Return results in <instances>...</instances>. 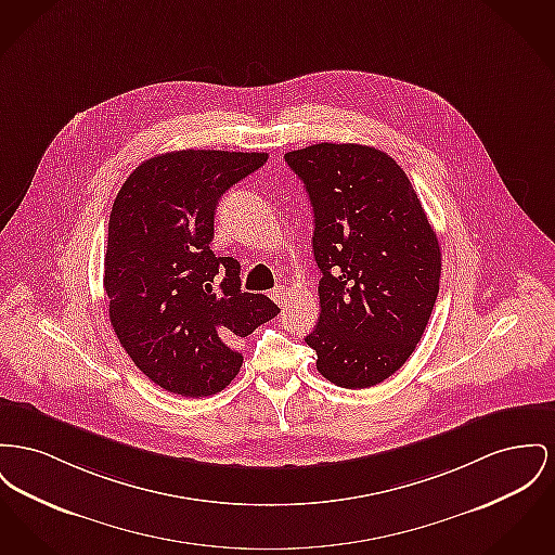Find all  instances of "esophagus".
I'll use <instances>...</instances> for the list:
<instances>
[{
    "label": "esophagus",
    "instance_id": "1",
    "mask_svg": "<svg viewBox=\"0 0 555 555\" xmlns=\"http://www.w3.org/2000/svg\"><path fill=\"white\" fill-rule=\"evenodd\" d=\"M272 299L279 304V306H285L287 301V294H285V285H279L274 292H272Z\"/></svg>",
    "mask_w": 555,
    "mask_h": 555
}]
</instances>
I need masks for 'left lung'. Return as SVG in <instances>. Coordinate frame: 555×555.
I'll list each match as a JSON object with an SVG mask.
<instances>
[{
	"mask_svg": "<svg viewBox=\"0 0 555 555\" xmlns=\"http://www.w3.org/2000/svg\"><path fill=\"white\" fill-rule=\"evenodd\" d=\"M314 211L321 317L306 344L331 384L393 375L431 317L442 254L422 201L388 153L321 142L285 155Z\"/></svg>",
	"mask_w": 555,
	"mask_h": 555,
	"instance_id": "left-lung-1",
	"label": "left lung"
}]
</instances>
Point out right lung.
<instances>
[{"mask_svg": "<svg viewBox=\"0 0 555 555\" xmlns=\"http://www.w3.org/2000/svg\"><path fill=\"white\" fill-rule=\"evenodd\" d=\"M266 162V153L173 151L138 165L115 196L104 256L111 325L164 390H224L243 364L238 339L281 312L270 297L241 292V263L209 249L218 201Z\"/></svg>", "mask_w": 555, "mask_h": 555, "instance_id": "add662e5", "label": "right lung"}]
</instances>
